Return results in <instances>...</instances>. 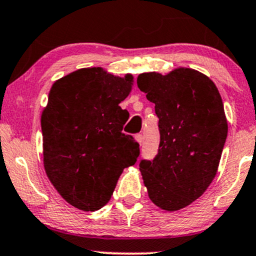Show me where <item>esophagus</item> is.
<instances>
[{"label": "esophagus", "instance_id": "esophagus-1", "mask_svg": "<svg viewBox=\"0 0 256 256\" xmlns=\"http://www.w3.org/2000/svg\"><path fill=\"white\" fill-rule=\"evenodd\" d=\"M136 140H137V142H138V143H140V144L143 143V140H144L143 134H136Z\"/></svg>", "mask_w": 256, "mask_h": 256}]
</instances>
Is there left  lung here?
Segmentation results:
<instances>
[{"instance_id":"obj_1","label":"left lung","mask_w":256,"mask_h":256,"mask_svg":"<svg viewBox=\"0 0 256 256\" xmlns=\"http://www.w3.org/2000/svg\"><path fill=\"white\" fill-rule=\"evenodd\" d=\"M138 88L155 104L160 146L140 170L152 202L166 211L186 208L216 176L228 136L220 92L208 76L180 68L140 74Z\"/></svg>"}]
</instances>
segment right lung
<instances>
[{
  "mask_svg": "<svg viewBox=\"0 0 256 256\" xmlns=\"http://www.w3.org/2000/svg\"><path fill=\"white\" fill-rule=\"evenodd\" d=\"M131 84V75L87 68L51 87L42 114L45 172L58 193L82 211L106 205L124 168L140 156V144L122 132L128 112L119 104Z\"/></svg>",
  "mask_w": 256,
  "mask_h": 256,
  "instance_id": "right-lung-1",
  "label": "right lung"
}]
</instances>
